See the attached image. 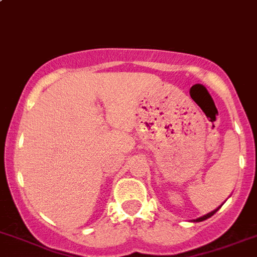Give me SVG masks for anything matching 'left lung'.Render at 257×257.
<instances>
[{"instance_id": "obj_1", "label": "left lung", "mask_w": 257, "mask_h": 257, "mask_svg": "<svg viewBox=\"0 0 257 257\" xmlns=\"http://www.w3.org/2000/svg\"><path fill=\"white\" fill-rule=\"evenodd\" d=\"M220 207H221V205H220V206H219V207H218V209H215V210H212V211H211V212H209V214H206V215H203V216H201V218H197V219H195V220H193V221H196V223H198V221H203V220H206V219L211 218L212 215H214V214H215V212L218 211V210H219V209H220Z\"/></svg>"}]
</instances>
